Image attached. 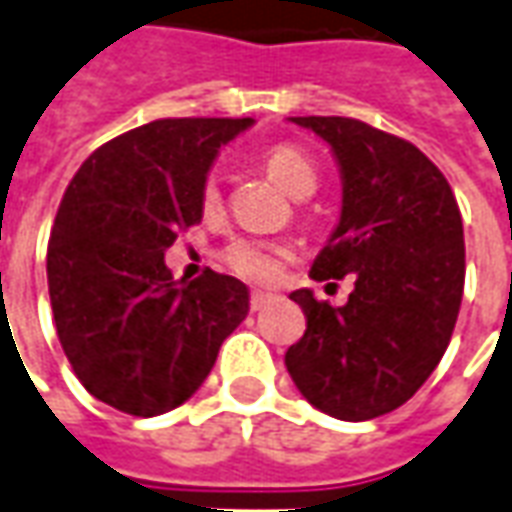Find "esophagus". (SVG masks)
I'll use <instances>...</instances> for the list:
<instances>
[{
    "instance_id": "obj_1",
    "label": "esophagus",
    "mask_w": 512,
    "mask_h": 512,
    "mask_svg": "<svg viewBox=\"0 0 512 512\" xmlns=\"http://www.w3.org/2000/svg\"><path fill=\"white\" fill-rule=\"evenodd\" d=\"M268 302H271V293L252 291V296H249V307H252V310H263Z\"/></svg>"
}]
</instances>
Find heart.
Segmentation results:
<instances>
[{
	"label": "heart",
	"instance_id": "obj_1",
	"mask_svg": "<svg viewBox=\"0 0 512 512\" xmlns=\"http://www.w3.org/2000/svg\"><path fill=\"white\" fill-rule=\"evenodd\" d=\"M263 169L282 191L291 196H310L318 185V169L313 157L302 152L299 146L277 144L263 155ZM219 177L207 174L202 182V207L216 210L219 207ZM291 260V249L285 244L255 241V238H235L221 249V263L232 274L252 282H274L282 274L285 263Z\"/></svg>",
	"mask_w": 512,
	"mask_h": 512
}]
</instances>
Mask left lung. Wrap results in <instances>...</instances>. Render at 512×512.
I'll list each match as a JSON object with an SVG mask.
<instances>
[{
	"label": "left lung",
	"mask_w": 512,
	"mask_h": 512,
	"mask_svg": "<svg viewBox=\"0 0 512 512\" xmlns=\"http://www.w3.org/2000/svg\"><path fill=\"white\" fill-rule=\"evenodd\" d=\"M338 157L341 221L313 280L355 274L343 307L293 291L307 330L285 366L307 402L341 421L385 416L427 382L455 330L466 280L460 207L441 169L399 135L343 116H296Z\"/></svg>",
	"instance_id": "1"
}]
</instances>
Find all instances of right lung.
I'll list each match as a JSON object with an SVG mask.
<instances>
[{
  "label": "right lung",
  "mask_w": 512,
  "mask_h": 512,
  "mask_svg": "<svg viewBox=\"0 0 512 512\" xmlns=\"http://www.w3.org/2000/svg\"><path fill=\"white\" fill-rule=\"evenodd\" d=\"M252 119H157L107 141L69 182L46 249L57 338L99 402L152 418L191 399L249 313L241 280H174L163 252L202 221V182Z\"/></svg>",
  "instance_id": "right-lung-1"
}]
</instances>
